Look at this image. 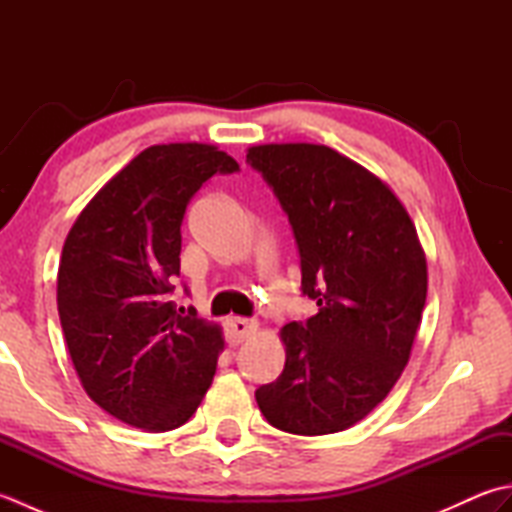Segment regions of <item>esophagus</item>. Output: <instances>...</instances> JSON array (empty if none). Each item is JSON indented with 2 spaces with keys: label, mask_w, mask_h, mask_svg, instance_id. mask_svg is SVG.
I'll use <instances>...</instances> for the list:
<instances>
[{
  "label": "esophagus",
  "mask_w": 512,
  "mask_h": 512,
  "mask_svg": "<svg viewBox=\"0 0 512 512\" xmlns=\"http://www.w3.org/2000/svg\"><path fill=\"white\" fill-rule=\"evenodd\" d=\"M255 332H257L255 321L239 319V317H231L226 321V341H228V345L244 343L248 336H253Z\"/></svg>",
  "instance_id": "1"
}]
</instances>
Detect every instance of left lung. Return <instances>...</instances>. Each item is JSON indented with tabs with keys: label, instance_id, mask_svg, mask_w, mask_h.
<instances>
[{
	"label": "left lung",
	"instance_id": "left-lung-1",
	"mask_svg": "<svg viewBox=\"0 0 512 512\" xmlns=\"http://www.w3.org/2000/svg\"><path fill=\"white\" fill-rule=\"evenodd\" d=\"M301 255L319 312L281 328L284 372L255 391L273 427L325 436L363 420L409 363L427 301V257L405 206L372 171L312 143L248 147Z\"/></svg>",
	"mask_w": 512,
	"mask_h": 512
}]
</instances>
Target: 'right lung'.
<instances>
[{
    "mask_svg": "<svg viewBox=\"0 0 512 512\" xmlns=\"http://www.w3.org/2000/svg\"><path fill=\"white\" fill-rule=\"evenodd\" d=\"M237 160L206 143L151 145L94 195L65 237L57 306L81 385L143 431L182 427L211 387L222 328L176 310L182 217Z\"/></svg>",
    "mask_w": 512,
    "mask_h": 512,
    "instance_id": "1",
    "label": "right lung"
}]
</instances>
